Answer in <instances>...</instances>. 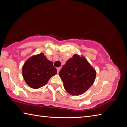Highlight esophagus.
<instances>
[{
  "instance_id": "34e87169",
  "label": "esophagus",
  "mask_w": 127,
  "mask_h": 127,
  "mask_svg": "<svg viewBox=\"0 0 127 127\" xmlns=\"http://www.w3.org/2000/svg\"><path fill=\"white\" fill-rule=\"evenodd\" d=\"M57 72H58V73H59V71L61 70V68H60V67H59V68H58L57 69Z\"/></svg>"
}]
</instances>
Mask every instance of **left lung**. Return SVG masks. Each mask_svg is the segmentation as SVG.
<instances>
[{"instance_id":"8db88e82","label":"left lung","mask_w":127,"mask_h":127,"mask_svg":"<svg viewBox=\"0 0 127 127\" xmlns=\"http://www.w3.org/2000/svg\"><path fill=\"white\" fill-rule=\"evenodd\" d=\"M59 75L67 92L72 95H79L93 84L96 71L85 57L75 54L66 61Z\"/></svg>"}]
</instances>
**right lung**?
Returning <instances> with one entry per match:
<instances>
[{"label":"right lung","mask_w":127,"mask_h":127,"mask_svg":"<svg viewBox=\"0 0 127 127\" xmlns=\"http://www.w3.org/2000/svg\"><path fill=\"white\" fill-rule=\"evenodd\" d=\"M57 71L44 53L29 57L22 66L23 79L29 87L37 89L45 86Z\"/></svg>","instance_id":"obj_1"}]
</instances>
